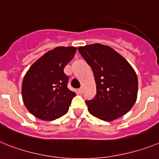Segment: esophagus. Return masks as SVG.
<instances>
[{
    "label": "esophagus",
    "instance_id": "1",
    "mask_svg": "<svg viewBox=\"0 0 159 159\" xmlns=\"http://www.w3.org/2000/svg\"><path fill=\"white\" fill-rule=\"evenodd\" d=\"M78 91H79L80 94H82V93H83V91H84L83 88H80L79 90H78Z\"/></svg>",
    "mask_w": 159,
    "mask_h": 159
}]
</instances>
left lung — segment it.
Masks as SVG:
<instances>
[{"label": "left lung", "mask_w": 159, "mask_h": 159, "mask_svg": "<svg viewBox=\"0 0 159 159\" xmlns=\"http://www.w3.org/2000/svg\"><path fill=\"white\" fill-rule=\"evenodd\" d=\"M78 51L92 68L97 94L86 101L89 112L104 121H113L128 113L135 104L138 80L125 57L100 43L79 47Z\"/></svg>", "instance_id": "obj_1"}]
</instances>
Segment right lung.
Masks as SVG:
<instances>
[{"label":"right lung","mask_w":159,"mask_h":159,"mask_svg":"<svg viewBox=\"0 0 159 159\" xmlns=\"http://www.w3.org/2000/svg\"><path fill=\"white\" fill-rule=\"evenodd\" d=\"M77 48L57 47L43 55L28 69L22 83V96L27 110L37 118L50 121L67 113L75 92L67 86L64 69Z\"/></svg>","instance_id":"1"}]
</instances>
